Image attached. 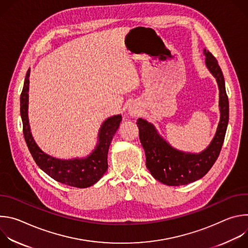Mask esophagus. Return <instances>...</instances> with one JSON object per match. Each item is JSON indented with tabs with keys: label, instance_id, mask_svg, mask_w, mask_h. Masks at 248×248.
<instances>
[{
	"label": "esophagus",
	"instance_id": "obj_1",
	"mask_svg": "<svg viewBox=\"0 0 248 248\" xmlns=\"http://www.w3.org/2000/svg\"><path fill=\"white\" fill-rule=\"evenodd\" d=\"M129 114H130L131 116H136V115H138V111H137L136 109L131 108V109H129Z\"/></svg>",
	"mask_w": 248,
	"mask_h": 248
}]
</instances>
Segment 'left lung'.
<instances>
[{
  "instance_id": "1",
  "label": "left lung",
  "mask_w": 248,
  "mask_h": 248,
  "mask_svg": "<svg viewBox=\"0 0 248 248\" xmlns=\"http://www.w3.org/2000/svg\"><path fill=\"white\" fill-rule=\"evenodd\" d=\"M206 65L218 82L220 90L221 119L215 137L211 144L200 154H187L171 148L157 133L153 124L138 119L139 139L146 155V167L160 183L179 186L193 183L204 176L218 159L229 123V99L225 78L216 58L204 50Z\"/></svg>"
}]
</instances>
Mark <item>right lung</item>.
<instances>
[{
  "label": "right lung",
  "mask_w": 248,
  "mask_h": 248,
  "mask_svg": "<svg viewBox=\"0 0 248 248\" xmlns=\"http://www.w3.org/2000/svg\"><path fill=\"white\" fill-rule=\"evenodd\" d=\"M29 69L25 77L20 95V115L23 124V135L28 149L37 166L55 181L79 188L91 186L97 183L108 170V151L111 141L120 127L122 116H114L106 120L99 132V143L93 153L86 159L59 160L45 154L33 140L30 132L27 108Z\"/></svg>",
  "instance_id": "1"
}]
</instances>
